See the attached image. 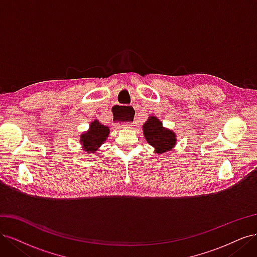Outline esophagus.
I'll list each match as a JSON object with an SVG mask.
<instances>
[{"label": "esophagus", "instance_id": "34e87169", "mask_svg": "<svg viewBox=\"0 0 257 257\" xmlns=\"http://www.w3.org/2000/svg\"><path fill=\"white\" fill-rule=\"evenodd\" d=\"M133 120H134L133 116H131V118H130L126 122L123 123V126H125V127H132V125H133V123H134Z\"/></svg>", "mask_w": 257, "mask_h": 257}]
</instances>
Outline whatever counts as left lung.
Instances as JSON below:
<instances>
[{
	"label": "left lung",
	"mask_w": 257,
	"mask_h": 257,
	"mask_svg": "<svg viewBox=\"0 0 257 257\" xmlns=\"http://www.w3.org/2000/svg\"><path fill=\"white\" fill-rule=\"evenodd\" d=\"M143 132L147 143L154 148L157 154L172 151L177 144L175 132L163 126V123L155 115H150L144 123Z\"/></svg>",
	"instance_id": "1"
}]
</instances>
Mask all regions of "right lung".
<instances>
[{"label":"right lung","instance_id":"1","mask_svg":"<svg viewBox=\"0 0 257 257\" xmlns=\"http://www.w3.org/2000/svg\"><path fill=\"white\" fill-rule=\"evenodd\" d=\"M109 133V127L104 125L98 120L92 121L89 130L80 135L82 150L87 153L94 154L99 149V147L106 142Z\"/></svg>","mask_w":257,"mask_h":257}]
</instances>
